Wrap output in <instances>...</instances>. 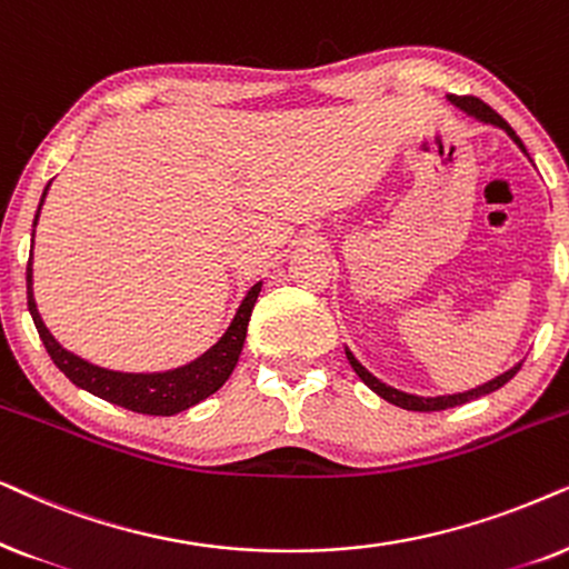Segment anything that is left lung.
<instances>
[{"instance_id": "1", "label": "left lung", "mask_w": 569, "mask_h": 569, "mask_svg": "<svg viewBox=\"0 0 569 569\" xmlns=\"http://www.w3.org/2000/svg\"><path fill=\"white\" fill-rule=\"evenodd\" d=\"M450 101L458 106V109H463L466 113H471V117H476V119H481V121H489V124H497V127H502V130L510 134V138L518 142V146L522 148V142H520V138L518 134H515V130L510 124H507V121L499 117V113L491 109V106H487L481 101V98H476V96H450ZM522 153H526V148H522ZM346 356H348V361H351V367H353V372L361 377V382L367 385V388H372L377 396L380 398H385L388 400V403H392V406H400V408H406V411H445V408H456V406H463V403H468V400H476V398H481V396H489V392H495V390H499L502 388L505 382H510L515 375H518V369H520V363H515L512 369H507L505 375H499V377H495V380L491 382H487V385H481V388H473V390H468V392H458V396H439V398H419V396H408V392H400V390H396V388H390V385H385V382H380L377 380L375 375H369L367 369L361 367L359 361L353 359V353L348 351L346 348Z\"/></svg>"}]
</instances>
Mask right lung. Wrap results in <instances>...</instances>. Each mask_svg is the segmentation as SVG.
<instances>
[{
	"mask_svg": "<svg viewBox=\"0 0 569 569\" xmlns=\"http://www.w3.org/2000/svg\"><path fill=\"white\" fill-rule=\"evenodd\" d=\"M47 192H49V184L41 194V206ZM41 206L36 210L33 226L38 221V213H41ZM30 260H33V249H30ZM30 260L26 270L28 309L36 322L38 336H41L43 346H47L51 361H54L57 367L67 375V380L78 385V388L93 392V396L109 400L113 406L127 408V411L148 413V416H173L179 411H187V408H192L200 403V400L213 396L216 390H221V385L229 380L233 367H237L241 346H244V338H247L249 317H252L254 301L260 297V289H262V283H254L252 289L247 291V297L237 309V317L231 320L229 330H226L223 338L218 340L210 351L202 353L200 359L189 361L187 367L171 369V372L124 375V372H109V369L93 367V363L82 361L80 356L64 351V348L57 343L54 336L47 330V325H43L41 315H38L36 309L33 268H30L33 262Z\"/></svg>",
	"mask_w": 569,
	"mask_h": 569,
	"instance_id": "right-lung-1",
	"label": "right lung"
}]
</instances>
